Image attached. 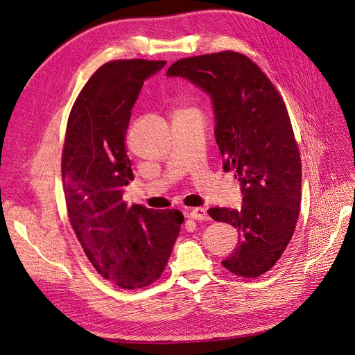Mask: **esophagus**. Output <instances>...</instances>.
I'll use <instances>...</instances> for the list:
<instances>
[{
    "mask_svg": "<svg viewBox=\"0 0 355 355\" xmlns=\"http://www.w3.org/2000/svg\"><path fill=\"white\" fill-rule=\"evenodd\" d=\"M189 216L193 220H201V221H207L209 218L208 217V212H207V208H204V207H196V208L191 209Z\"/></svg>",
    "mask_w": 355,
    "mask_h": 355,
    "instance_id": "34e87169",
    "label": "esophagus"
}]
</instances>
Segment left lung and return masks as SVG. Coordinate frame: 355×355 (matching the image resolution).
Here are the masks:
<instances>
[{"instance_id": "1", "label": "left lung", "mask_w": 355, "mask_h": 355, "mask_svg": "<svg viewBox=\"0 0 355 355\" xmlns=\"http://www.w3.org/2000/svg\"><path fill=\"white\" fill-rule=\"evenodd\" d=\"M167 76L211 96L224 170H233L243 192L242 209H208L239 232L237 248L221 263L237 277H259L286 250L300 212L302 160L286 103L263 71L233 51L179 60Z\"/></svg>"}]
</instances>
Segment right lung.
Here are the masks:
<instances>
[{"instance_id": "1", "label": "right lung", "mask_w": 355, "mask_h": 355, "mask_svg": "<svg viewBox=\"0 0 355 355\" xmlns=\"http://www.w3.org/2000/svg\"><path fill=\"white\" fill-rule=\"evenodd\" d=\"M166 61L116 60L90 77L69 112L61 173L68 218L86 257L123 290L151 286L164 271L180 232L178 209L128 207L134 180L125 137L144 80Z\"/></svg>"}]
</instances>
